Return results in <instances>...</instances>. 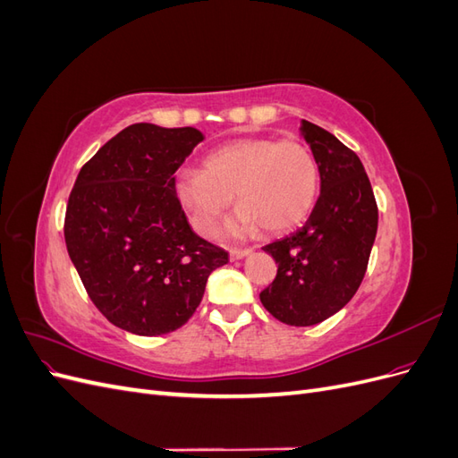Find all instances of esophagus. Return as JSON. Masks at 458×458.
I'll return each mask as SVG.
<instances>
[{"instance_id":"34e87169","label":"esophagus","mask_w":458,"mask_h":458,"mask_svg":"<svg viewBox=\"0 0 458 458\" xmlns=\"http://www.w3.org/2000/svg\"><path fill=\"white\" fill-rule=\"evenodd\" d=\"M250 252H252L250 248H233V250H229V259L231 261H237V259L246 258Z\"/></svg>"}]
</instances>
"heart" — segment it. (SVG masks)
I'll return each mask as SVG.
<instances>
[{
    "label": "heart",
    "instance_id": "b5f03b06",
    "mask_svg": "<svg viewBox=\"0 0 458 458\" xmlns=\"http://www.w3.org/2000/svg\"><path fill=\"white\" fill-rule=\"evenodd\" d=\"M175 199L200 237H212L234 195L241 206L227 224V237L242 239L259 229L283 233L308 217L318 191V168L308 147L271 137H244L212 148L202 172L175 175Z\"/></svg>",
    "mask_w": 458,
    "mask_h": 458
}]
</instances>
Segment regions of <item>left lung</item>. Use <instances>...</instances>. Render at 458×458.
<instances>
[{
    "mask_svg": "<svg viewBox=\"0 0 458 458\" xmlns=\"http://www.w3.org/2000/svg\"><path fill=\"white\" fill-rule=\"evenodd\" d=\"M300 135L317 162L321 192L303 227L263 246L279 269L259 300L281 323L311 327L355 296L377 239L378 208L353 150L308 120Z\"/></svg>",
    "mask_w": 458,
    "mask_h": 458,
    "instance_id": "8db88e82",
    "label": "left lung"
}]
</instances>
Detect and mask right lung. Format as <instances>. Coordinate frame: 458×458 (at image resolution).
Masks as SVG:
<instances>
[{"mask_svg":"<svg viewBox=\"0 0 458 458\" xmlns=\"http://www.w3.org/2000/svg\"><path fill=\"white\" fill-rule=\"evenodd\" d=\"M200 141L197 128L131 123L80 170L68 199V256L97 310L131 335L183 327L208 276L229 261L175 199L174 174Z\"/></svg>","mask_w":458,"mask_h":458,"instance_id":"add662e5","label":"right lung"}]
</instances>
